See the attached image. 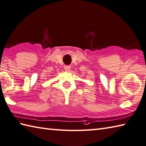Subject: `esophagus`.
Wrapping results in <instances>:
<instances>
[{"label": "esophagus", "instance_id": "esophagus-1", "mask_svg": "<svg viewBox=\"0 0 146 146\" xmlns=\"http://www.w3.org/2000/svg\"><path fill=\"white\" fill-rule=\"evenodd\" d=\"M64 69L65 70V71H67V72H69V71L70 69V65H65Z\"/></svg>", "mask_w": 146, "mask_h": 146}]
</instances>
